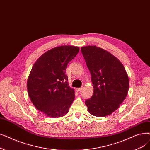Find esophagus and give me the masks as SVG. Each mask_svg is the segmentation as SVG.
<instances>
[{"label": "esophagus", "instance_id": "obj_1", "mask_svg": "<svg viewBox=\"0 0 150 150\" xmlns=\"http://www.w3.org/2000/svg\"><path fill=\"white\" fill-rule=\"evenodd\" d=\"M83 88H76V91H78V92H79V91H81V90H83Z\"/></svg>", "mask_w": 150, "mask_h": 150}]
</instances>
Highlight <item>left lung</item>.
I'll use <instances>...</instances> for the list:
<instances>
[{
  "instance_id": "1",
  "label": "left lung",
  "mask_w": 150,
  "mask_h": 150,
  "mask_svg": "<svg viewBox=\"0 0 150 150\" xmlns=\"http://www.w3.org/2000/svg\"><path fill=\"white\" fill-rule=\"evenodd\" d=\"M91 75L94 93L85 104L93 116L111 115L125 100L129 87L127 74L118 58L96 46L81 48Z\"/></svg>"
}]
</instances>
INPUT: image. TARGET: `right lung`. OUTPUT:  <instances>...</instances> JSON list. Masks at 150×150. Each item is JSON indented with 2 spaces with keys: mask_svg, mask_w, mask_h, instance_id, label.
<instances>
[{
  "mask_svg": "<svg viewBox=\"0 0 150 150\" xmlns=\"http://www.w3.org/2000/svg\"><path fill=\"white\" fill-rule=\"evenodd\" d=\"M79 50L70 45L55 47L32 66L27 81L29 97L34 107L50 118L65 116L75 99V91L69 86L66 72Z\"/></svg>",
  "mask_w": 150,
  "mask_h": 150,
  "instance_id": "obj_1",
  "label": "right lung"
}]
</instances>
